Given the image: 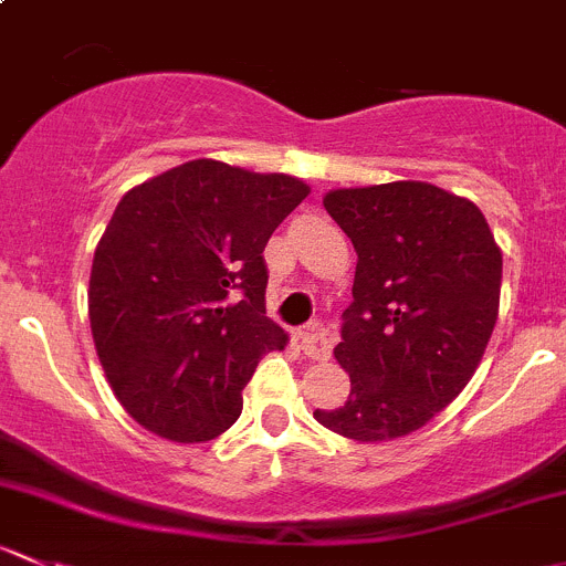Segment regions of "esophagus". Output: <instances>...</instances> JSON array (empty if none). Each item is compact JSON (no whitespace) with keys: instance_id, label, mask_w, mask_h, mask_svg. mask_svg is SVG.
I'll return each mask as SVG.
<instances>
[{"instance_id":"1","label":"esophagus","mask_w":566,"mask_h":566,"mask_svg":"<svg viewBox=\"0 0 566 566\" xmlns=\"http://www.w3.org/2000/svg\"><path fill=\"white\" fill-rule=\"evenodd\" d=\"M301 348H304L310 359H328L332 356V339H328V334L321 326H315L301 334Z\"/></svg>"}]
</instances>
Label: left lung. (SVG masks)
Listing matches in <instances>:
<instances>
[{
    "instance_id": "obj_1",
    "label": "left lung",
    "mask_w": 566,
    "mask_h": 566,
    "mask_svg": "<svg viewBox=\"0 0 566 566\" xmlns=\"http://www.w3.org/2000/svg\"><path fill=\"white\" fill-rule=\"evenodd\" d=\"M323 207L359 262L334 348L350 395L315 420L354 442L398 440L453 403L481 365L501 306V245L473 201L431 182L337 188Z\"/></svg>"
}]
</instances>
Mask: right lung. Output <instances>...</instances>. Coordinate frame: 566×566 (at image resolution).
Returning a JSON list of instances; mask_svg holds the SVG:
<instances>
[{"mask_svg": "<svg viewBox=\"0 0 566 566\" xmlns=\"http://www.w3.org/2000/svg\"><path fill=\"white\" fill-rule=\"evenodd\" d=\"M310 196L290 174L190 160L126 190L96 245L93 343L118 403L163 440L210 442L287 332L265 315L262 251Z\"/></svg>", "mask_w": 566, "mask_h": 566, "instance_id": "obj_1", "label": "right lung"}]
</instances>
